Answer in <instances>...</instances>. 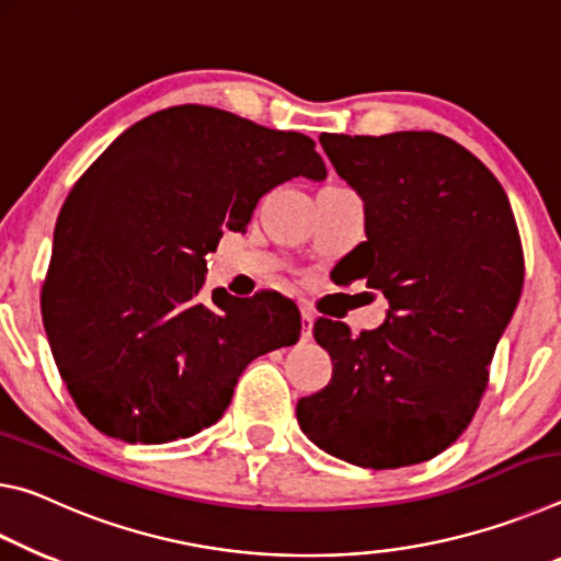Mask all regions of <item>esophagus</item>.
I'll return each mask as SVG.
<instances>
[{
	"label": "esophagus",
	"mask_w": 561,
	"mask_h": 561,
	"mask_svg": "<svg viewBox=\"0 0 561 561\" xmlns=\"http://www.w3.org/2000/svg\"><path fill=\"white\" fill-rule=\"evenodd\" d=\"M313 323H316V316L310 308H300V328H302V341H310V335H313Z\"/></svg>",
	"instance_id": "esophagus-1"
}]
</instances>
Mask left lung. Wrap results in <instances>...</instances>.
<instances>
[{
    "label": "left lung",
    "mask_w": 561,
    "mask_h": 561,
    "mask_svg": "<svg viewBox=\"0 0 561 561\" xmlns=\"http://www.w3.org/2000/svg\"><path fill=\"white\" fill-rule=\"evenodd\" d=\"M320 144L365 204L367 241L343 259V280L365 278L390 310L360 335L316 320L333 378L298 400V425L357 467L433 460L472 422L519 302L517 220L492 171L443 134H320Z\"/></svg>",
    "instance_id": "8db88e82"
}]
</instances>
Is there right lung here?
Wrapping results in <instances>:
<instances>
[{"label":"right lung","instance_id":"add662e5","mask_svg":"<svg viewBox=\"0 0 561 561\" xmlns=\"http://www.w3.org/2000/svg\"><path fill=\"white\" fill-rule=\"evenodd\" d=\"M323 181L316 141L214 106L136 122L61 206L42 318L61 380L99 433L161 445L220 420L245 365L298 343L296 302L216 288L206 255L261 196Z\"/></svg>","mask_w":561,"mask_h":561}]
</instances>
